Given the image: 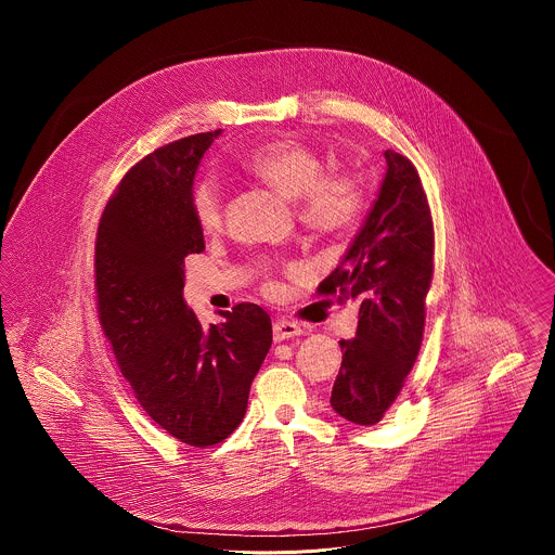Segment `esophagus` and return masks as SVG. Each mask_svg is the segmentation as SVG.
<instances>
[{
	"label": "esophagus",
	"mask_w": 555,
	"mask_h": 555,
	"mask_svg": "<svg viewBox=\"0 0 555 555\" xmlns=\"http://www.w3.org/2000/svg\"><path fill=\"white\" fill-rule=\"evenodd\" d=\"M301 333H304V328L297 322H291V320H275L273 322V339L275 341H284V339L297 337Z\"/></svg>",
	"instance_id": "1"
}]
</instances>
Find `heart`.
Here are the masks:
<instances>
[{
    "label": "heart",
    "instance_id": "heart-1",
    "mask_svg": "<svg viewBox=\"0 0 555 555\" xmlns=\"http://www.w3.org/2000/svg\"><path fill=\"white\" fill-rule=\"evenodd\" d=\"M241 166L282 196L293 198L301 224L318 237H335L348 231L363 209V188L350 172H322L317 150L297 139H271L254 147ZM190 209L205 233L220 229L224 218L222 185L198 179L190 192Z\"/></svg>",
    "mask_w": 555,
    "mask_h": 555
}]
</instances>
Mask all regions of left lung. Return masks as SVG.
Returning <instances> with one entry per match:
<instances>
[{
  "label": "left lung",
  "mask_w": 555,
  "mask_h": 555,
  "mask_svg": "<svg viewBox=\"0 0 555 555\" xmlns=\"http://www.w3.org/2000/svg\"><path fill=\"white\" fill-rule=\"evenodd\" d=\"M380 194L318 295L359 306L357 337L341 339L333 410L376 425L399 396L423 341L425 297L434 278V222L414 164L385 152Z\"/></svg>",
  "instance_id": "8db88e82"
}]
</instances>
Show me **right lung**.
I'll return each instance as SVG.
<instances>
[{"label": "right lung", "mask_w": 555, "mask_h": 555, "mask_svg": "<svg viewBox=\"0 0 555 555\" xmlns=\"http://www.w3.org/2000/svg\"><path fill=\"white\" fill-rule=\"evenodd\" d=\"M220 130L172 141L137 162L104 207L95 235L98 318L141 408L190 447L227 440L271 348L256 304L203 326L183 301L185 256L205 249L190 192Z\"/></svg>", "instance_id": "1"}]
</instances>
